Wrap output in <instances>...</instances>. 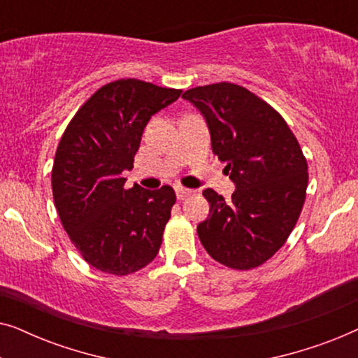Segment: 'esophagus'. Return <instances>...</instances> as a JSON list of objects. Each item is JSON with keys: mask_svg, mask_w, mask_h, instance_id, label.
Segmentation results:
<instances>
[{"mask_svg": "<svg viewBox=\"0 0 358 358\" xmlns=\"http://www.w3.org/2000/svg\"><path fill=\"white\" fill-rule=\"evenodd\" d=\"M190 194H192V190H190V189H185V187H182V185H178V187H176V195H178V199H179V200L187 199Z\"/></svg>", "mask_w": 358, "mask_h": 358, "instance_id": "esophagus-1", "label": "esophagus"}]
</instances>
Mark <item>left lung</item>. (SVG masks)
I'll list each match as a JSON object with an SVG mask.
<instances>
[{"label":"left lung","mask_w":358,"mask_h":358,"mask_svg":"<svg viewBox=\"0 0 358 358\" xmlns=\"http://www.w3.org/2000/svg\"><path fill=\"white\" fill-rule=\"evenodd\" d=\"M184 99L207 120L212 150L236 185L224 200L205 189L208 218L197 227L215 261L236 271L262 266L290 236L308 187V163L283 117L233 83L199 86Z\"/></svg>","instance_id":"obj_1"}]
</instances>
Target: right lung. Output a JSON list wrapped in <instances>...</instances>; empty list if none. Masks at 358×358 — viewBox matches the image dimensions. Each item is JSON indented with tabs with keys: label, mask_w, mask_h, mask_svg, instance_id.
I'll return each mask as SVG.
<instances>
[{
	"label": "right lung",
	"mask_w": 358,
	"mask_h": 358,
	"mask_svg": "<svg viewBox=\"0 0 358 358\" xmlns=\"http://www.w3.org/2000/svg\"><path fill=\"white\" fill-rule=\"evenodd\" d=\"M180 92L135 78L112 81L78 109L58 143L53 202L71 243L97 271L129 275L159 252L174 189H125L122 171L134 168L151 115Z\"/></svg>",
	"instance_id": "1"
}]
</instances>
